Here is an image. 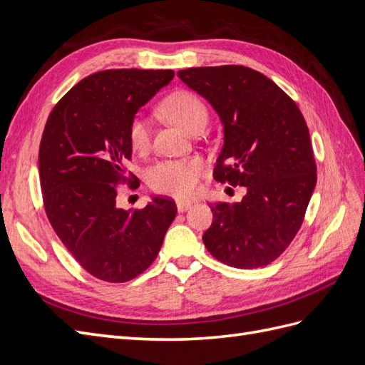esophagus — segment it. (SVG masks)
Here are the masks:
<instances>
[{
	"label": "esophagus",
	"mask_w": 365,
	"mask_h": 365,
	"mask_svg": "<svg viewBox=\"0 0 365 365\" xmlns=\"http://www.w3.org/2000/svg\"><path fill=\"white\" fill-rule=\"evenodd\" d=\"M192 207V202L190 201H176V208H178L180 213H184L187 212Z\"/></svg>",
	"instance_id": "obj_1"
}]
</instances>
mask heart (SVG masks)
<instances>
[{"instance_id": "obj_1", "label": "heart", "mask_w": 365, "mask_h": 365, "mask_svg": "<svg viewBox=\"0 0 365 365\" xmlns=\"http://www.w3.org/2000/svg\"><path fill=\"white\" fill-rule=\"evenodd\" d=\"M161 111L172 123L185 132L204 129L208 120L205 105L189 91H176L164 98ZM150 129L145 117L134 118L129 129V141L134 150H145L149 146ZM202 175L200 158L163 160L148 170V182L153 190L173 197H189L196 193Z\"/></svg>"}]
</instances>
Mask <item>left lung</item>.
Wrapping results in <instances>:
<instances>
[{"label":"left lung","mask_w":365,"mask_h":365,"mask_svg":"<svg viewBox=\"0 0 365 365\" xmlns=\"http://www.w3.org/2000/svg\"><path fill=\"white\" fill-rule=\"evenodd\" d=\"M178 77L224 126L215 180L247 189L240 202L210 205L213 224L204 245L228 267H267L300 230L317 184L303 114L267 76L244 65L187 68Z\"/></svg>","instance_id":"8db88e82"}]
</instances>
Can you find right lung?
Segmentation results:
<instances>
[{
  "instance_id": "obj_1",
  "label": "right lung",
  "mask_w": 365,
  "mask_h": 365,
  "mask_svg": "<svg viewBox=\"0 0 365 365\" xmlns=\"http://www.w3.org/2000/svg\"><path fill=\"white\" fill-rule=\"evenodd\" d=\"M172 70L120 68L85 77L53 108L39 146V180L50 224L94 277L121 283L157 259L176 204L152 196L141 210L117 207L128 181L129 129ZM129 182V181H128Z\"/></svg>"
}]
</instances>
